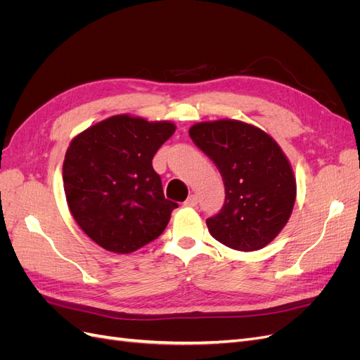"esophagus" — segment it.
<instances>
[{
	"mask_svg": "<svg viewBox=\"0 0 360 360\" xmlns=\"http://www.w3.org/2000/svg\"><path fill=\"white\" fill-rule=\"evenodd\" d=\"M198 204V197L197 195H191V197L184 201V205H188V207H195Z\"/></svg>",
	"mask_w": 360,
	"mask_h": 360,
	"instance_id": "34e87169",
	"label": "esophagus"
}]
</instances>
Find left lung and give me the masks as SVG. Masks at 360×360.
<instances>
[{
    "mask_svg": "<svg viewBox=\"0 0 360 360\" xmlns=\"http://www.w3.org/2000/svg\"><path fill=\"white\" fill-rule=\"evenodd\" d=\"M189 136L219 169L225 186L222 209L205 219L210 234L245 252L269 245L296 201V180L279 146L263 130L236 120L198 123Z\"/></svg>",
    "mask_w": 360,
    "mask_h": 360,
    "instance_id": "left-lung-1",
    "label": "left lung"
}]
</instances>
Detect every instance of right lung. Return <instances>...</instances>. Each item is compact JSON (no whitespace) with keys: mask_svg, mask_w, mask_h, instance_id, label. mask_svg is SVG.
I'll list each match as a JSON object with an SVG mask.
<instances>
[{"mask_svg":"<svg viewBox=\"0 0 360 360\" xmlns=\"http://www.w3.org/2000/svg\"><path fill=\"white\" fill-rule=\"evenodd\" d=\"M176 126L114 115L76 136L63 165L72 216L93 242L130 254L158 238L179 204L165 198L151 160Z\"/></svg>","mask_w":360,"mask_h":360,"instance_id":"add662e5","label":"right lung"}]
</instances>
